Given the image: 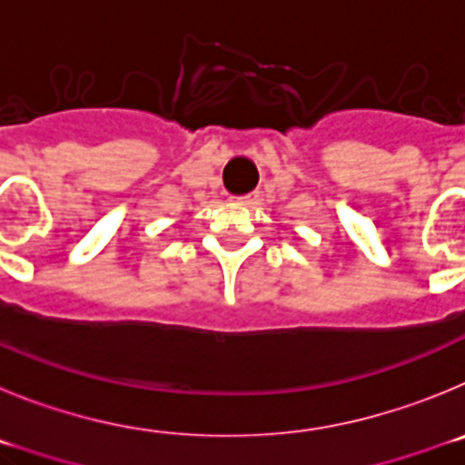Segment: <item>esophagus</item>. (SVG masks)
<instances>
[{"label": "esophagus", "instance_id": "obj_1", "mask_svg": "<svg viewBox=\"0 0 465 465\" xmlns=\"http://www.w3.org/2000/svg\"><path fill=\"white\" fill-rule=\"evenodd\" d=\"M232 199H236V203H241V206H252V203H257V194H245V196H232Z\"/></svg>", "mask_w": 465, "mask_h": 465}]
</instances>
